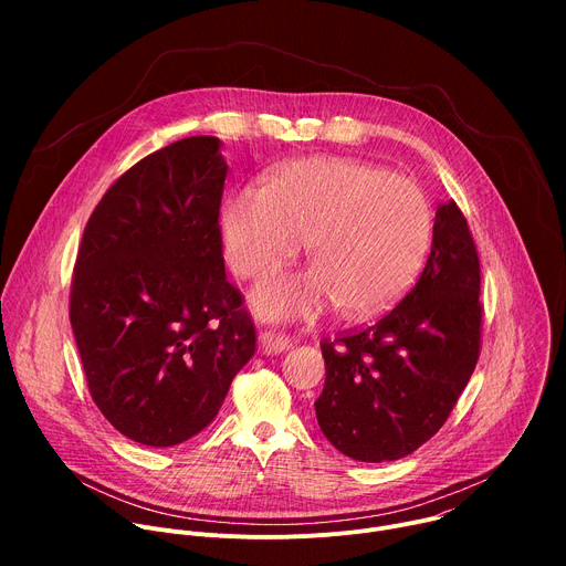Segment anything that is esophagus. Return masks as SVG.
I'll return each instance as SVG.
<instances>
[{
	"label": "esophagus",
	"instance_id": "1",
	"mask_svg": "<svg viewBox=\"0 0 566 566\" xmlns=\"http://www.w3.org/2000/svg\"><path fill=\"white\" fill-rule=\"evenodd\" d=\"M291 345V338L286 334H280V332H262L260 334V352L266 354V356H275V354H282L286 352Z\"/></svg>",
	"mask_w": 566,
	"mask_h": 566
}]
</instances>
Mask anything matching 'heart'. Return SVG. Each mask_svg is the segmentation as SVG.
Segmentation results:
<instances>
[{
    "instance_id": "b5f03b06",
    "label": "heart",
    "mask_w": 566,
    "mask_h": 566,
    "mask_svg": "<svg viewBox=\"0 0 566 566\" xmlns=\"http://www.w3.org/2000/svg\"><path fill=\"white\" fill-rule=\"evenodd\" d=\"M226 262L260 277L306 241V273H271L251 295L266 319L306 317L338 304L352 319L389 308L417 280L432 239L423 190L400 175L345 156L280 166L266 186L234 188L219 214Z\"/></svg>"
}]
</instances>
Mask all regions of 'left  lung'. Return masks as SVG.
I'll return each mask as SVG.
<instances>
[{"label":"left lung","mask_w":566,"mask_h":566,"mask_svg":"<svg viewBox=\"0 0 566 566\" xmlns=\"http://www.w3.org/2000/svg\"><path fill=\"white\" fill-rule=\"evenodd\" d=\"M479 258L454 201L439 203L415 289L376 325L322 345L319 430L343 454L394 461L432 439L470 380L481 340Z\"/></svg>","instance_id":"1"}]
</instances>
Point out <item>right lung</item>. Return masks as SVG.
<instances>
[{"label":"right lung","mask_w":566,"mask_h":566,"mask_svg":"<svg viewBox=\"0 0 566 566\" xmlns=\"http://www.w3.org/2000/svg\"><path fill=\"white\" fill-rule=\"evenodd\" d=\"M226 175L217 136L145 156L101 199L77 251L69 317L92 398L143 446L199 434L255 354L221 255Z\"/></svg>","instance_id":"obj_1"}]
</instances>
